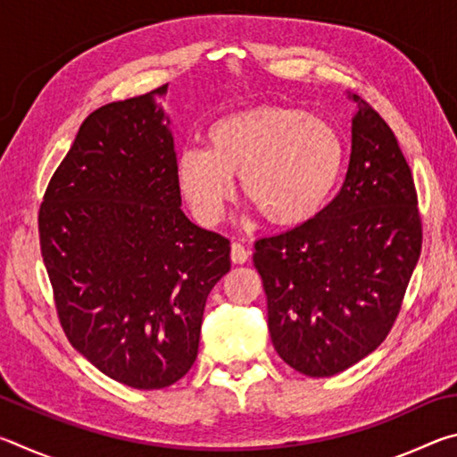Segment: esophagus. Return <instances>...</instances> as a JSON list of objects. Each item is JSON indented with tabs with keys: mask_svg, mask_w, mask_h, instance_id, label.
Instances as JSON below:
<instances>
[{
	"mask_svg": "<svg viewBox=\"0 0 457 457\" xmlns=\"http://www.w3.org/2000/svg\"><path fill=\"white\" fill-rule=\"evenodd\" d=\"M231 260L236 262V264H244V262L250 260V250L244 244L234 242L231 244Z\"/></svg>",
	"mask_w": 457,
	"mask_h": 457,
	"instance_id": "obj_1",
	"label": "esophagus"
}]
</instances>
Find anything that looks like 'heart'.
I'll return each mask as SVG.
<instances>
[{
	"instance_id": "obj_1",
	"label": "heart",
	"mask_w": 457,
	"mask_h": 457,
	"mask_svg": "<svg viewBox=\"0 0 457 457\" xmlns=\"http://www.w3.org/2000/svg\"><path fill=\"white\" fill-rule=\"evenodd\" d=\"M207 149H185L179 187L204 223H218L242 175L244 195L274 226L319 215L345 167V141L330 120L298 108L260 106L215 120Z\"/></svg>"
}]
</instances>
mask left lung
<instances>
[{"mask_svg": "<svg viewBox=\"0 0 457 457\" xmlns=\"http://www.w3.org/2000/svg\"><path fill=\"white\" fill-rule=\"evenodd\" d=\"M351 98L359 111L337 197L253 245L274 349L306 377L337 375L383 343L421 253L411 169L373 106Z\"/></svg>", "mask_w": 457, "mask_h": 457, "instance_id": "left-lung-1", "label": "left lung"}]
</instances>
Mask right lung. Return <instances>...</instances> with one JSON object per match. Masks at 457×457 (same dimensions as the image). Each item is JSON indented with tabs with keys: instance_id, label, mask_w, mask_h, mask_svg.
Instances as JSON below:
<instances>
[{
	"instance_id": "right-lung-1",
	"label": "right lung",
	"mask_w": 457,
	"mask_h": 457,
	"mask_svg": "<svg viewBox=\"0 0 457 457\" xmlns=\"http://www.w3.org/2000/svg\"><path fill=\"white\" fill-rule=\"evenodd\" d=\"M165 95L167 84L90 112L37 215L68 340L143 391L193 367L207 296L231 266L229 239L181 212Z\"/></svg>"
}]
</instances>
